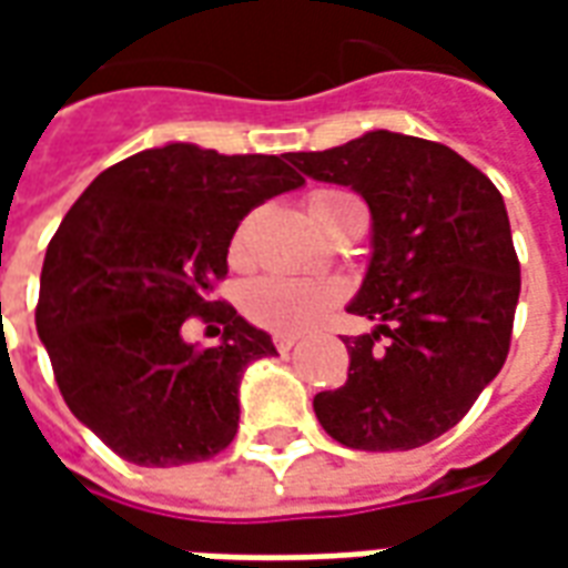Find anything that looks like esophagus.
Instances as JSON below:
<instances>
[{"label":"esophagus","mask_w":568,"mask_h":568,"mask_svg":"<svg viewBox=\"0 0 568 568\" xmlns=\"http://www.w3.org/2000/svg\"><path fill=\"white\" fill-rule=\"evenodd\" d=\"M273 346L280 349V353H288L292 346H297L295 334H273Z\"/></svg>","instance_id":"34e87169"}]
</instances>
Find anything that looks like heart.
Here are the masks:
<instances>
[{"instance_id": "heart-1", "label": "heart", "mask_w": 568, "mask_h": 568, "mask_svg": "<svg viewBox=\"0 0 568 568\" xmlns=\"http://www.w3.org/2000/svg\"><path fill=\"white\" fill-rule=\"evenodd\" d=\"M349 200L344 191H316L310 197V215L325 212ZM246 227H240L234 240V252L243 248ZM341 301V285L328 280H288V276H261L248 285L243 295V310L252 322H258L271 332L295 334L307 332Z\"/></svg>"}]
</instances>
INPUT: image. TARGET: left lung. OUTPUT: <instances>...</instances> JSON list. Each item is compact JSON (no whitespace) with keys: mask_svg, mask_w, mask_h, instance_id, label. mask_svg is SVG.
Instances as JSON below:
<instances>
[{"mask_svg":"<svg viewBox=\"0 0 568 568\" xmlns=\"http://www.w3.org/2000/svg\"><path fill=\"white\" fill-rule=\"evenodd\" d=\"M288 161L371 210V264L346 310L377 328L344 341L349 377L313 410L353 450L423 447L468 414L511 346L520 264L505 200L453 149L393 130Z\"/></svg>","mask_w":568,"mask_h":568,"instance_id":"obj_1","label":"left lung"}]
</instances>
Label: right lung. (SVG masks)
<instances>
[{"label": "right lung", "instance_id": "right-lung-1", "mask_svg": "<svg viewBox=\"0 0 568 568\" xmlns=\"http://www.w3.org/2000/svg\"><path fill=\"white\" fill-rule=\"evenodd\" d=\"M285 161L145 149L97 175L48 243L36 328L69 410L128 463H200L234 440L243 371L276 346L210 292L243 215L304 185ZM187 315L219 321L220 346L185 345Z\"/></svg>", "mask_w": 568, "mask_h": 568}]
</instances>
